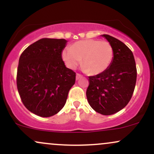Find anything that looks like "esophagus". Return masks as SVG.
Returning <instances> with one entry per match:
<instances>
[{"instance_id": "obj_1", "label": "esophagus", "mask_w": 154, "mask_h": 154, "mask_svg": "<svg viewBox=\"0 0 154 154\" xmlns=\"http://www.w3.org/2000/svg\"><path fill=\"white\" fill-rule=\"evenodd\" d=\"M82 77V76L81 75H79V74H77V75H76V79H77V80H78V79L79 78H81Z\"/></svg>"}]
</instances>
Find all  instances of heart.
I'll return each mask as SVG.
<instances>
[{
    "label": "heart",
    "mask_w": 154,
    "mask_h": 154,
    "mask_svg": "<svg viewBox=\"0 0 154 154\" xmlns=\"http://www.w3.org/2000/svg\"><path fill=\"white\" fill-rule=\"evenodd\" d=\"M113 57L114 50L109 42L93 39L76 42L62 52V59L68 68L75 69L82 59V69L91 75L105 71Z\"/></svg>",
    "instance_id": "1"
}]
</instances>
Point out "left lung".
I'll list each match as a JSON object with an SVG mask.
<instances>
[{
    "mask_svg": "<svg viewBox=\"0 0 154 154\" xmlns=\"http://www.w3.org/2000/svg\"><path fill=\"white\" fill-rule=\"evenodd\" d=\"M101 36L112 46L114 57L105 71L89 77L86 96L93 110L111 115L126 106L131 99L137 69L132 52L125 43L109 35Z\"/></svg>",
    "mask_w": 154,
    "mask_h": 154,
    "instance_id": "left-lung-1",
    "label": "left lung"
}]
</instances>
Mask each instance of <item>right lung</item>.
Returning a JSON list of instances; mask_svg holds the SVG:
<instances>
[{"mask_svg": "<svg viewBox=\"0 0 154 154\" xmlns=\"http://www.w3.org/2000/svg\"><path fill=\"white\" fill-rule=\"evenodd\" d=\"M66 43L65 39H40L19 58L17 89L25 107L36 115L49 117L59 112L75 85V72L62 60Z\"/></svg>", "mask_w": 154, "mask_h": 154, "instance_id": "obj_1", "label": "right lung"}]
</instances>
